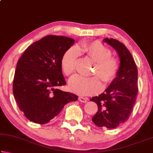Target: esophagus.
Here are the masks:
<instances>
[{"label": "esophagus", "mask_w": 153, "mask_h": 153, "mask_svg": "<svg viewBox=\"0 0 153 153\" xmlns=\"http://www.w3.org/2000/svg\"><path fill=\"white\" fill-rule=\"evenodd\" d=\"M79 102H87V98H84V97H79Z\"/></svg>", "instance_id": "esophagus-1"}]
</instances>
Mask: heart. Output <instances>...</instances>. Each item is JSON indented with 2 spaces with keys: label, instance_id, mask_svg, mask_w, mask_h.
I'll return each instance as SVG.
<instances>
[{
  "label": "heart",
  "instance_id": "heart-1",
  "mask_svg": "<svg viewBox=\"0 0 153 153\" xmlns=\"http://www.w3.org/2000/svg\"><path fill=\"white\" fill-rule=\"evenodd\" d=\"M82 53L94 62L92 75H97L105 85L112 82L120 70L117 59L111 56V51L99 41L83 42L69 48L63 54L61 67L66 76H71L76 70L77 57ZM69 88L72 92L79 95H92L101 90L102 85L97 76L86 77L76 75L69 81Z\"/></svg>",
  "mask_w": 153,
  "mask_h": 153
}]
</instances>
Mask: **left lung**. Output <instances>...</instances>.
Returning <instances> with one entry per match:
<instances>
[{
  "mask_svg": "<svg viewBox=\"0 0 153 153\" xmlns=\"http://www.w3.org/2000/svg\"><path fill=\"white\" fill-rule=\"evenodd\" d=\"M103 41L117 51L120 70L105 92L90 99L98 105V111L92 120L98 127L114 129L128 120L133 110L138 91V69L123 43L113 38H105Z\"/></svg>",
  "mask_w": 153,
  "mask_h": 153,
  "instance_id": "left-lung-1",
  "label": "left lung"
}]
</instances>
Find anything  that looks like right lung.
<instances>
[{"label":"right lung","mask_w":153,"mask_h":153,"mask_svg":"<svg viewBox=\"0 0 153 153\" xmlns=\"http://www.w3.org/2000/svg\"><path fill=\"white\" fill-rule=\"evenodd\" d=\"M75 40L48 35L27 47L17 62L13 92L20 110L33 122L45 124L56 117L77 96L62 91L64 86L61 61Z\"/></svg>","instance_id":"obj_1"}]
</instances>
